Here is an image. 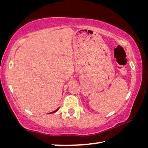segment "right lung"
Listing matches in <instances>:
<instances>
[{"instance_id": "obj_1", "label": "right lung", "mask_w": 148, "mask_h": 148, "mask_svg": "<svg viewBox=\"0 0 148 148\" xmlns=\"http://www.w3.org/2000/svg\"><path fill=\"white\" fill-rule=\"evenodd\" d=\"M59 109V107L58 108H57V110H55V111H53V112H50V113H49V114H53V113H55V112H56L57 111V110H58Z\"/></svg>"}]
</instances>
